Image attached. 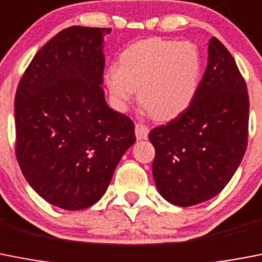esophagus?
Segmentation results:
<instances>
[{
	"label": "esophagus",
	"instance_id": "esophagus-1",
	"mask_svg": "<svg viewBox=\"0 0 262 262\" xmlns=\"http://www.w3.org/2000/svg\"><path fill=\"white\" fill-rule=\"evenodd\" d=\"M136 137H137V140H145V138H148V135H149V129L148 126H145V125L142 124H137L136 125Z\"/></svg>",
	"mask_w": 262,
	"mask_h": 262
}]
</instances>
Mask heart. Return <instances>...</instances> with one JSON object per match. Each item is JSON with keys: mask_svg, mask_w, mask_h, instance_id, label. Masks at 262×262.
<instances>
[{"mask_svg": "<svg viewBox=\"0 0 262 262\" xmlns=\"http://www.w3.org/2000/svg\"><path fill=\"white\" fill-rule=\"evenodd\" d=\"M201 73V54L195 45L146 38L122 50L120 67L107 68L104 82L117 111H126L138 90V104L151 118L170 121L190 106Z\"/></svg>", "mask_w": 262, "mask_h": 262, "instance_id": "1", "label": "heart"}]
</instances>
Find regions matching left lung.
<instances>
[{
  "instance_id": "1",
  "label": "left lung",
  "mask_w": 262,
  "mask_h": 262,
  "mask_svg": "<svg viewBox=\"0 0 262 262\" xmlns=\"http://www.w3.org/2000/svg\"><path fill=\"white\" fill-rule=\"evenodd\" d=\"M248 121L245 81L232 54L213 37L190 106L149 133L156 149L151 172L160 194L184 208L219 194L245 155Z\"/></svg>"
}]
</instances>
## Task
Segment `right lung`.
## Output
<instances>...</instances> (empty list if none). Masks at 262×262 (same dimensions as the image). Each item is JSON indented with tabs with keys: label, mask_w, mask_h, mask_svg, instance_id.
Segmentation results:
<instances>
[{
	"label": "right lung",
	"mask_w": 262,
	"mask_h": 262,
	"mask_svg": "<svg viewBox=\"0 0 262 262\" xmlns=\"http://www.w3.org/2000/svg\"><path fill=\"white\" fill-rule=\"evenodd\" d=\"M109 33L85 26L61 30L37 52L15 93L19 168L29 185L61 209L96 204L136 142L130 118L105 101Z\"/></svg>",
	"instance_id": "add662e5"
}]
</instances>
